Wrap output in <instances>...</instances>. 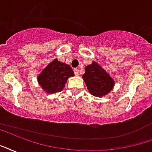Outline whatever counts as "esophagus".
<instances>
[{
  "instance_id": "esophagus-1",
  "label": "esophagus",
  "mask_w": 152,
  "mask_h": 152,
  "mask_svg": "<svg viewBox=\"0 0 152 152\" xmlns=\"http://www.w3.org/2000/svg\"><path fill=\"white\" fill-rule=\"evenodd\" d=\"M74 73H75V75H76V76H79V75H80L78 68H75V69H74Z\"/></svg>"
}]
</instances>
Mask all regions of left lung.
I'll return each mask as SVG.
<instances>
[{"instance_id":"1","label":"left lung","mask_w":152,"mask_h":152,"mask_svg":"<svg viewBox=\"0 0 152 152\" xmlns=\"http://www.w3.org/2000/svg\"><path fill=\"white\" fill-rule=\"evenodd\" d=\"M82 78L89 92L96 97L106 96L115 85L114 80L95 61L85 67V73L82 76Z\"/></svg>"}]
</instances>
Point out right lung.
Masks as SVG:
<instances>
[{
	"label": "right lung",
	"mask_w": 152,
	"mask_h": 152,
	"mask_svg": "<svg viewBox=\"0 0 152 152\" xmlns=\"http://www.w3.org/2000/svg\"><path fill=\"white\" fill-rule=\"evenodd\" d=\"M71 76H74L71 67L54 59L37 76V81L45 92L53 94L62 91Z\"/></svg>",
	"instance_id": "add662e5"
}]
</instances>
